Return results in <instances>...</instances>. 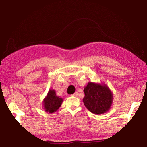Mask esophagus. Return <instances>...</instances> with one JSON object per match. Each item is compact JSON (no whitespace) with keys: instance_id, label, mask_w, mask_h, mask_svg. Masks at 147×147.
<instances>
[{"instance_id":"1","label":"esophagus","mask_w":147,"mask_h":147,"mask_svg":"<svg viewBox=\"0 0 147 147\" xmlns=\"http://www.w3.org/2000/svg\"><path fill=\"white\" fill-rule=\"evenodd\" d=\"M72 96H75V97H77V96H78V92H75L74 93V94L72 95Z\"/></svg>"}]
</instances>
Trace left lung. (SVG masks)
Instances as JSON below:
<instances>
[{"label":"left lung","mask_w":147,"mask_h":147,"mask_svg":"<svg viewBox=\"0 0 147 147\" xmlns=\"http://www.w3.org/2000/svg\"><path fill=\"white\" fill-rule=\"evenodd\" d=\"M83 101L85 107L95 114H102L109 111L113 102V93L105 83L90 82L84 88Z\"/></svg>","instance_id":"8db88e82"}]
</instances>
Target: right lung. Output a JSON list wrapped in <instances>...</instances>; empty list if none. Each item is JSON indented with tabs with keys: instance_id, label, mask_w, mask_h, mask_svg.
I'll list each match as a JSON object with an SVG mask.
<instances>
[{
	"instance_id": "1",
	"label": "right lung",
	"mask_w": 147,
	"mask_h": 147,
	"mask_svg": "<svg viewBox=\"0 0 147 147\" xmlns=\"http://www.w3.org/2000/svg\"><path fill=\"white\" fill-rule=\"evenodd\" d=\"M62 102H63V99L56 95L55 90L50 89L47 95L43 99V109L47 112H49L51 114L54 113L61 107Z\"/></svg>"
}]
</instances>
